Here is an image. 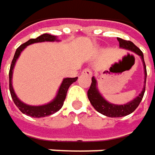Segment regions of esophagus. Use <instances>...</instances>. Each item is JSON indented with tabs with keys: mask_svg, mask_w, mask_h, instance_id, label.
<instances>
[{
	"mask_svg": "<svg viewBox=\"0 0 155 155\" xmlns=\"http://www.w3.org/2000/svg\"><path fill=\"white\" fill-rule=\"evenodd\" d=\"M82 74L83 75H85V76H88V77H91L92 75V71H91V70L90 68H85V69L83 70Z\"/></svg>",
	"mask_w": 155,
	"mask_h": 155,
	"instance_id": "1",
	"label": "esophagus"
}]
</instances>
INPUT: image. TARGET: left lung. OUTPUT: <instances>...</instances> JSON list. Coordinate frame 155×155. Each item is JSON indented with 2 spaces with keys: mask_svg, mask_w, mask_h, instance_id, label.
Listing matches in <instances>:
<instances>
[{
  "mask_svg": "<svg viewBox=\"0 0 155 155\" xmlns=\"http://www.w3.org/2000/svg\"><path fill=\"white\" fill-rule=\"evenodd\" d=\"M119 43H120V48H124V49H127L129 51H134L136 54H138L139 56H140L141 60L144 64V70H145V86H146V79H147V67L145 64V61H144V57L142 51H140L134 43L131 41L127 40H124L121 38H117ZM145 88L144 87L143 91L140 92V94L138 97L134 98L133 101L129 102L127 104H122V105H116V104H112L109 102H107L106 100H104V97L100 95V93L98 92L97 89V81L96 79L92 77L91 78V84L90 86L89 90L87 91V96L89 98L91 104H92V106L97 110V112L104 114L107 117H111V118H119V117H123V116H127L128 114L132 113L135 110L136 108L139 106V104L140 103V101L142 100L145 93Z\"/></svg>",
  "mask_w": 155,
  "mask_h": 155,
  "instance_id": "left-lung-1",
  "label": "left lung"
}]
</instances>
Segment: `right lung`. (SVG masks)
Instances as JSON below:
<instances>
[{
  "label": "right lung",
  "instance_id": "add662e5",
  "mask_svg": "<svg viewBox=\"0 0 155 155\" xmlns=\"http://www.w3.org/2000/svg\"><path fill=\"white\" fill-rule=\"evenodd\" d=\"M57 38L56 36L54 35H51L50 34H43V35L38 36L37 38L35 39H29L28 42L26 43H22L21 45H20L19 47L17 48V50L15 53V56L14 58L12 60L11 65H10V69H9V91H10V94H11V97L14 101V103L15 104V105L19 108V110L22 113L28 115V116H31L33 118H42V117H46V116H49L51 115L55 112H57L59 111L63 104L64 102V99L66 97V94H67V91L69 89L70 85L74 83V82L77 81L78 79V77L77 78H64V81L62 83L59 91H58V95L56 98L51 102L49 104H44V105H40V106H32V105H28V104L22 103L21 101H20L19 98L16 97L14 89L12 87V73H13V69H14V66L15 64V61L17 60V58L20 56L21 52L23 51L24 48H26V46L31 44V43H40V42H45V41H48V42H53L55 41Z\"/></svg>",
  "mask_w": 155,
  "mask_h": 155
}]
</instances>
